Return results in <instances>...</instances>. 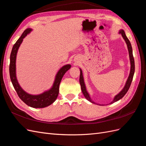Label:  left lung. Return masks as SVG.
Here are the masks:
<instances>
[{
  "mask_svg": "<svg viewBox=\"0 0 146 146\" xmlns=\"http://www.w3.org/2000/svg\"><path fill=\"white\" fill-rule=\"evenodd\" d=\"M119 34H121V36L123 37V38H124V41L127 44V49H128V51H129V59H130V73H129V75L128 77V78L126 82H125V84L124 85V86L123 88V89L120 91L117 95H115L113 98V100H112V102H110L109 104H112L115 102H116L118 100H119L120 99H121L124 95H125V94L127 93V92L128 91V90L130 86V84H131V83L132 82L133 80V75H134V72H135V62H134V58H133V52H132V48L131 46V43H130L129 40L127 38V36H125V34L124 31V30L123 29H120L119 31ZM80 85H81V89H82V91L84 95V97L86 98V100H88L89 102H90V103H94V104H96L98 105H100L102 106L101 104H98L96 103H95L93 100L91 99L90 97V95L88 93V92L87 91L86 89V85H85L84 83V78L83 76V72H82V69L80 68Z\"/></svg>",
  "mask_w": 146,
  "mask_h": 146,
  "instance_id": "left-lung-1",
  "label": "left lung"
}]
</instances>
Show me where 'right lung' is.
I'll return each instance as SVG.
<instances>
[{
    "label": "right lung",
    "mask_w": 146,
    "mask_h": 146,
    "mask_svg": "<svg viewBox=\"0 0 146 146\" xmlns=\"http://www.w3.org/2000/svg\"><path fill=\"white\" fill-rule=\"evenodd\" d=\"M32 29L28 28L22 34L17 41L14 44L10 55L9 75L12 84L19 98L29 106L34 108H43L52 104L56 101L59 92V86L64 74L71 68V65H64L57 72L52 87L42 94L32 95L27 93L21 88L16 77V57L18 49L23 42V38L32 31Z\"/></svg>",
    "instance_id": "right-lung-1"
}]
</instances>
